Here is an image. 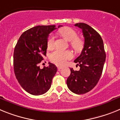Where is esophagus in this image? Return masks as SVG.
<instances>
[{"label":"esophagus","mask_w":120,"mask_h":120,"mask_svg":"<svg viewBox=\"0 0 120 120\" xmlns=\"http://www.w3.org/2000/svg\"><path fill=\"white\" fill-rule=\"evenodd\" d=\"M63 68L62 66H57V69H58V71H60L61 69H63Z\"/></svg>","instance_id":"1"}]
</instances>
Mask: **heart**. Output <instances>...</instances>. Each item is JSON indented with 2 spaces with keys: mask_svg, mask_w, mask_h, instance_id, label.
<instances>
[{
  "mask_svg": "<svg viewBox=\"0 0 120 120\" xmlns=\"http://www.w3.org/2000/svg\"><path fill=\"white\" fill-rule=\"evenodd\" d=\"M59 33L70 41V45L76 51L82 50L83 47V40L77 37V33L74 29L70 27H64L59 30ZM47 46L48 48H52L54 46V37L53 34L49 35L47 41ZM50 60L53 63L57 65H63L68 60H70L73 57V54L70 51H63L61 49H56L50 54Z\"/></svg>",
  "mask_w": 120,
  "mask_h": 120,
  "instance_id": "obj_1",
  "label": "heart"
}]
</instances>
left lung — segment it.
Wrapping results in <instances>:
<instances>
[{"label":"left lung","mask_w":120,"mask_h":120,"mask_svg":"<svg viewBox=\"0 0 120 120\" xmlns=\"http://www.w3.org/2000/svg\"><path fill=\"white\" fill-rule=\"evenodd\" d=\"M82 30L85 44L82 53L74 62L80 67L79 71L70 68L71 74L66 83L69 90L77 94L87 93L93 89L101 75L106 60L103 39L91 26L84 23L75 24Z\"/></svg>","instance_id":"obj_1"}]
</instances>
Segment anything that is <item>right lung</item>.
<instances>
[{
	"mask_svg": "<svg viewBox=\"0 0 120 120\" xmlns=\"http://www.w3.org/2000/svg\"><path fill=\"white\" fill-rule=\"evenodd\" d=\"M56 28L55 25L33 27L20 35L14 48L15 77L24 90L34 95L46 93L57 72V67L51 63L43 69L39 66L46 54L49 34Z\"/></svg>",
	"mask_w": 120,
	"mask_h": 120,
	"instance_id": "1",
	"label": "right lung"
}]
</instances>
